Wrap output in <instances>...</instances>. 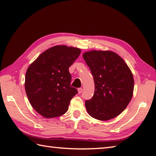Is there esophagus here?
<instances>
[{"label": "esophagus", "instance_id": "esophagus-1", "mask_svg": "<svg viewBox=\"0 0 156 156\" xmlns=\"http://www.w3.org/2000/svg\"><path fill=\"white\" fill-rule=\"evenodd\" d=\"M78 93H79V94H81L82 92V88H79L78 89Z\"/></svg>", "mask_w": 156, "mask_h": 156}]
</instances>
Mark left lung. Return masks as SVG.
Wrapping results in <instances>:
<instances>
[{"label":"left lung","instance_id":"obj_1","mask_svg":"<svg viewBox=\"0 0 156 156\" xmlns=\"http://www.w3.org/2000/svg\"><path fill=\"white\" fill-rule=\"evenodd\" d=\"M94 78V93L85 101L92 117L108 121L117 117L133 97L134 80L131 69L111 51H87L82 55Z\"/></svg>","mask_w":156,"mask_h":156}]
</instances>
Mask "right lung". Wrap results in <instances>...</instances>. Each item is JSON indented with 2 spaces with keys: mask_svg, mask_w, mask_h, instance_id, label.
I'll return each mask as SVG.
<instances>
[{
  "mask_svg": "<svg viewBox=\"0 0 156 156\" xmlns=\"http://www.w3.org/2000/svg\"><path fill=\"white\" fill-rule=\"evenodd\" d=\"M81 50L66 45H55L39 56L29 66L25 88L30 104L45 118L59 117L68 109L71 99L78 94L72 87L69 67Z\"/></svg>",
  "mask_w": 156,
  "mask_h": 156,
  "instance_id": "1",
  "label": "right lung"
}]
</instances>
